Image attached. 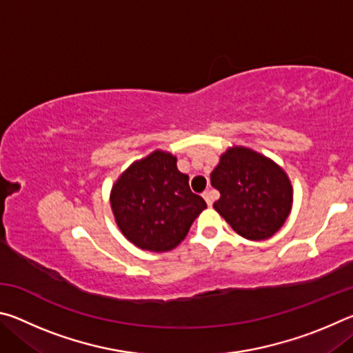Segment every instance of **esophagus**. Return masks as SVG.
<instances>
[{
	"label": "esophagus",
	"mask_w": 353,
	"mask_h": 353,
	"mask_svg": "<svg viewBox=\"0 0 353 353\" xmlns=\"http://www.w3.org/2000/svg\"><path fill=\"white\" fill-rule=\"evenodd\" d=\"M202 196H204V199H205V202H207V205H208V207H212V205H213V201H214V198H216V193H214L213 190H205L204 193H202Z\"/></svg>",
	"instance_id": "34e87169"
}]
</instances>
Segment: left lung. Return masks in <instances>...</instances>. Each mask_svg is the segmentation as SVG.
Returning <instances> with one entry per match:
<instances>
[{"instance_id":"obj_1","label":"left lung","mask_w":353,"mask_h":353,"mask_svg":"<svg viewBox=\"0 0 353 353\" xmlns=\"http://www.w3.org/2000/svg\"><path fill=\"white\" fill-rule=\"evenodd\" d=\"M210 182L221 193L213 208L246 240H266L290 216L292 185L288 174L254 149L227 148L212 171Z\"/></svg>"}]
</instances>
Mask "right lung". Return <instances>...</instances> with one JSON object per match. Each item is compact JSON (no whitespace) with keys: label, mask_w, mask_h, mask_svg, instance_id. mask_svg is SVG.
I'll use <instances>...</instances> for the list:
<instances>
[{"label":"right lung","mask_w":353,"mask_h":353,"mask_svg":"<svg viewBox=\"0 0 353 353\" xmlns=\"http://www.w3.org/2000/svg\"><path fill=\"white\" fill-rule=\"evenodd\" d=\"M110 207L130 243L149 252H168L183 241L207 204L190 190L176 155L155 149L119 174L110 190Z\"/></svg>","instance_id":"add662e5"}]
</instances>
